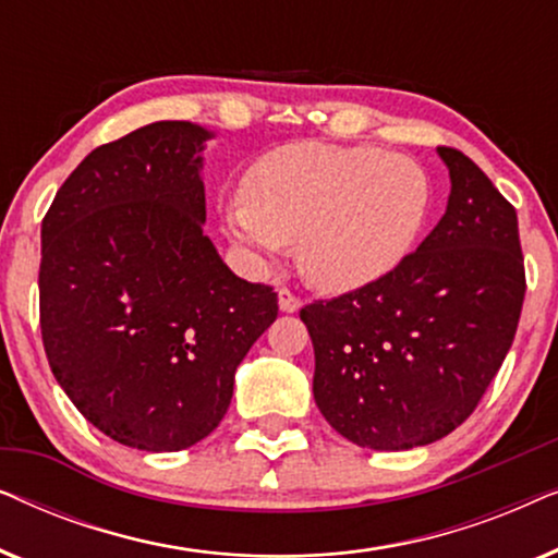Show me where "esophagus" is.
<instances>
[{
	"label": "esophagus",
	"instance_id": "34e87169",
	"mask_svg": "<svg viewBox=\"0 0 558 558\" xmlns=\"http://www.w3.org/2000/svg\"><path fill=\"white\" fill-rule=\"evenodd\" d=\"M302 307V300L296 296L294 292H289V289H279V310L287 312V315H292Z\"/></svg>",
	"mask_w": 558,
	"mask_h": 558
}]
</instances>
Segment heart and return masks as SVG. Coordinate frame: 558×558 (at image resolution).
Segmentation results:
<instances>
[{
  "label": "heart",
  "mask_w": 558,
  "mask_h": 558,
  "mask_svg": "<svg viewBox=\"0 0 558 558\" xmlns=\"http://www.w3.org/2000/svg\"><path fill=\"white\" fill-rule=\"evenodd\" d=\"M243 193L223 208L226 233L243 256L271 266L296 243L302 274L330 294L399 269L432 213L424 167L378 147L289 144L251 167Z\"/></svg>",
  "instance_id": "heart-1"
}]
</instances>
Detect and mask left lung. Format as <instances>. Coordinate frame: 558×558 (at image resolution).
I'll use <instances>...</instances> for the list:
<instances>
[{"label":"left lung","instance_id":"8db88e82","mask_svg":"<svg viewBox=\"0 0 558 558\" xmlns=\"http://www.w3.org/2000/svg\"><path fill=\"white\" fill-rule=\"evenodd\" d=\"M447 210L393 274L300 312L317 409L357 447L399 452L454 432L513 345L525 274L515 208L462 151Z\"/></svg>","mask_w":558,"mask_h":558}]
</instances>
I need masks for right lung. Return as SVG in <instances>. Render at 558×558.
Instances as JSON below:
<instances>
[{
  "mask_svg": "<svg viewBox=\"0 0 558 558\" xmlns=\"http://www.w3.org/2000/svg\"><path fill=\"white\" fill-rule=\"evenodd\" d=\"M213 136L155 121L96 147L43 220L52 376L96 429L144 452H180L216 429L235 368L279 310L203 233Z\"/></svg>",
  "mask_w": 558,
  "mask_h": 558,
  "instance_id": "right-lung-1",
  "label": "right lung"
}]
</instances>
